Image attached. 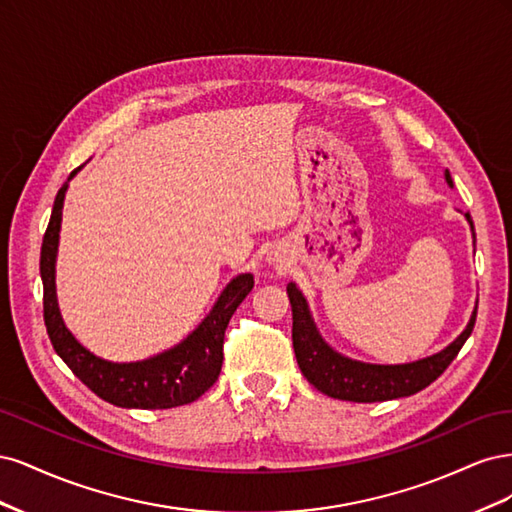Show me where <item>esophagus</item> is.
Instances as JSON below:
<instances>
[{"instance_id": "1", "label": "esophagus", "mask_w": 512, "mask_h": 512, "mask_svg": "<svg viewBox=\"0 0 512 512\" xmlns=\"http://www.w3.org/2000/svg\"><path fill=\"white\" fill-rule=\"evenodd\" d=\"M271 262H273V265H280V267H282L286 260H282V258H277V254H275V256H271Z\"/></svg>"}]
</instances>
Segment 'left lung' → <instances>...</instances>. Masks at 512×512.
Masks as SVG:
<instances>
[{"instance_id": "1", "label": "left lung", "mask_w": 512, "mask_h": 512, "mask_svg": "<svg viewBox=\"0 0 512 512\" xmlns=\"http://www.w3.org/2000/svg\"><path fill=\"white\" fill-rule=\"evenodd\" d=\"M446 183L453 188V179L448 170H444ZM466 220L472 230V239L476 243V232L470 213ZM288 299L292 305V348L297 354V363L309 384L333 399L356 401V404H374V401H386L397 397H410L423 391L436 380L442 371L453 363L461 346L472 335L476 322V307L470 316L468 327L461 331L455 342L448 344L444 350L425 356L412 363L399 365H376L354 361L350 356L339 354L327 342H324L316 322L309 312L307 299L297 284L290 282L286 286Z\"/></svg>"}]
</instances>
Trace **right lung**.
I'll return each mask as SVG.
<instances>
[{
    "label": "right lung",
    "mask_w": 512,
    "mask_h": 512,
    "mask_svg": "<svg viewBox=\"0 0 512 512\" xmlns=\"http://www.w3.org/2000/svg\"><path fill=\"white\" fill-rule=\"evenodd\" d=\"M83 166L72 170L68 181ZM61 185L46 226L40 252V275L44 286V324L55 352L98 397L119 408L166 410L192 404L218 380L224 361V331L235 309L254 288V275L241 273L226 284L205 320L173 348L134 363H113L89 352L61 318L55 288V262L61 230V209L68 192Z\"/></svg>",
    "instance_id": "obj_1"
}]
</instances>
